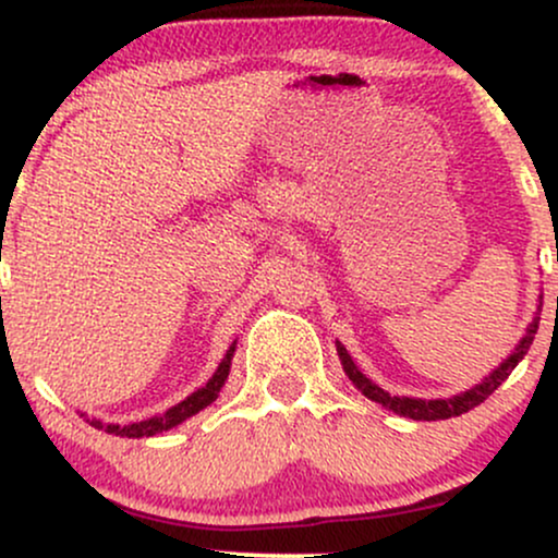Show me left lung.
Instances as JSON below:
<instances>
[{"label": "left lung", "instance_id": "1", "mask_svg": "<svg viewBox=\"0 0 558 558\" xmlns=\"http://www.w3.org/2000/svg\"><path fill=\"white\" fill-rule=\"evenodd\" d=\"M537 323H541V317L535 315L533 325H530V328H527V336L522 338L520 345H517V349H514V354H511L509 360H506L501 367L496 369V373H493L490 377H485V380L480 383V386H475L472 390H466V393L453 396V399L422 401V399H403V396H390L383 388H377L373 380H367V377H364L360 369H356V364L351 362L349 351H345L341 343H338V356H341V364H343L345 375H349V380L354 383V386L360 388L362 393L367 396V399H373L375 403H383V407L390 409V412L401 414V417H409V420H425V422L448 420V417H459V414H464V412H470V409H475L477 403H483L493 393V390L501 386L506 377L511 375V369H514L517 364H520L522 356L527 354L530 343H533V338H535V332H537Z\"/></svg>", "mask_w": 558, "mask_h": 558}]
</instances>
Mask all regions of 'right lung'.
Wrapping results in <instances>:
<instances>
[{
	"mask_svg": "<svg viewBox=\"0 0 558 558\" xmlns=\"http://www.w3.org/2000/svg\"><path fill=\"white\" fill-rule=\"evenodd\" d=\"M233 351H235V345H230L226 360L220 362V367H217V373L213 375V380H209L207 386L198 388L196 393H191L189 399L178 403V407L168 409L165 414H159V417H151V420H144V422H133V425H101L99 420H88V425L99 427V430H105L110 435H120V438H149V435L165 433V430H170V427L181 425L183 420L194 417L196 412H202L204 407H209V403L217 399V393H220V388L226 386V380H228Z\"/></svg>",
	"mask_w": 558,
	"mask_h": 558,
	"instance_id": "obj_1",
	"label": "right lung"
}]
</instances>
